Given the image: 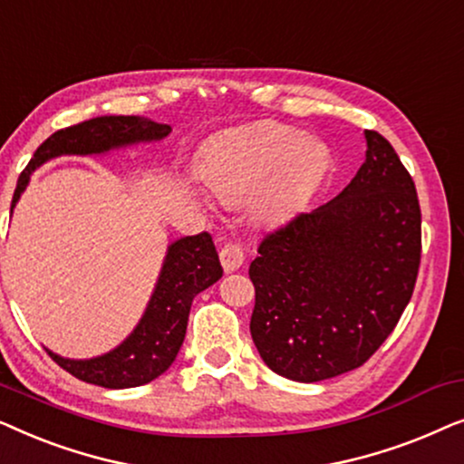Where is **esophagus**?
Here are the masks:
<instances>
[{
    "mask_svg": "<svg viewBox=\"0 0 464 464\" xmlns=\"http://www.w3.org/2000/svg\"><path fill=\"white\" fill-rule=\"evenodd\" d=\"M219 259H221V266H224L226 272L238 270L245 262L243 246L237 245V243H226L219 251Z\"/></svg>",
    "mask_w": 464,
    "mask_h": 464,
    "instance_id": "esophagus-1",
    "label": "esophagus"
}]
</instances>
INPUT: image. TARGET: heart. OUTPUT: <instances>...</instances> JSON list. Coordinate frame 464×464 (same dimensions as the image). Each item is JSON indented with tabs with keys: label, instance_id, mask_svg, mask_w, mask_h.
<instances>
[{
	"label": "heart",
	"instance_id": "obj_1",
	"mask_svg": "<svg viewBox=\"0 0 464 464\" xmlns=\"http://www.w3.org/2000/svg\"><path fill=\"white\" fill-rule=\"evenodd\" d=\"M327 151L294 126L264 122L226 139L202 162L208 192L224 205L249 200L251 218L278 224L297 211L325 173Z\"/></svg>",
	"mask_w": 464,
	"mask_h": 464
}]
</instances>
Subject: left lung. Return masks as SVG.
<instances>
[{
  "mask_svg": "<svg viewBox=\"0 0 464 464\" xmlns=\"http://www.w3.org/2000/svg\"><path fill=\"white\" fill-rule=\"evenodd\" d=\"M353 181L266 234L249 266L251 338L278 376L319 382L357 370L408 306L422 251L420 205L392 145L365 130Z\"/></svg>",
  "mask_w": 464,
  "mask_h": 464,
  "instance_id": "8db88e82",
  "label": "left lung"
}]
</instances>
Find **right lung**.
Segmentation results:
<instances>
[{
  "mask_svg": "<svg viewBox=\"0 0 464 464\" xmlns=\"http://www.w3.org/2000/svg\"><path fill=\"white\" fill-rule=\"evenodd\" d=\"M169 132V124H158L139 116H101L56 130L35 150L34 158L18 177L12 208L27 188L31 173L50 158L63 154H105L124 145L158 141ZM221 275L224 270L211 234L200 232L196 237L175 240L169 246L145 314L122 344L107 354L86 361L59 357L48 348L46 353L82 382L105 389H132L148 384L167 372L179 353L194 297L218 283Z\"/></svg>",
  "mask_w": 464,
  "mask_h": 464,
  "instance_id": "obj_1",
  "label": "right lung"
}]
</instances>
